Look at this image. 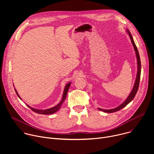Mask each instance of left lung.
Wrapping results in <instances>:
<instances>
[{"label":"left lung","instance_id":"8db88e82","mask_svg":"<svg viewBox=\"0 0 154 154\" xmlns=\"http://www.w3.org/2000/svg\"><path fill=\"white\" fill-rule=\"evenodd\" d=\"M127 33H128V35L130 36V38L131 39V43H132L134 48L135 49V54H136V56H137V65H138V70H137V77H136V80L135 82V84L134 86V88L130 92V94L128 95V96L127 97V98L126 99V100L122 103H121L119 106H118V107L115 108H113V109H102L100 108H98L97 109H99V110L105 113H113L115 112H117L118 110H120L121 109L123 108L124 107H125L127 104H128L131 100L134 99V98L135 97L138 90V87H139V84H140V75H141V61H140V55H139V52L138 51L137 49V48L136 46L135 43L134 41L132 35L130 33V31L127 29L126 30Z\"/></svg>","mask_w":154,"mask_h":154}]
</instances>
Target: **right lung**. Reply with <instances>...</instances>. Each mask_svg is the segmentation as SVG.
<instances>
[{"label":"right lung","mask_w":154,"mask_h":154,"mask_svg":"<svg viewBox=\"0 0 154 154\" xmlns=\"http://www.w3.org/2000/svg\"><path fill=\"white\" fill-rule=\"evenodd\" d=\"M71 82H69L68 83V84H66V85L64 87V91H63V97H62V99L61 100V102L57 104L56 106L52 107V108H49V109H36V108H32L30 106H29V105H27V106L28 107H29L32 111H33L34 112L36 113H38V114H42V115H51V114H53L54 113H55L56 112H57L58 109L61 108V106H62V105L63 104L64 100H65V99L66 97V96H67V94H68V91L69 90V87L71 86ZM15 90V91H16V93L17 94V96L19 97V98L21 100V97L19 96V95L18 94L16 90L14 88Z\"/></svg>","instance_id":"obj_1"}]
</instances>
